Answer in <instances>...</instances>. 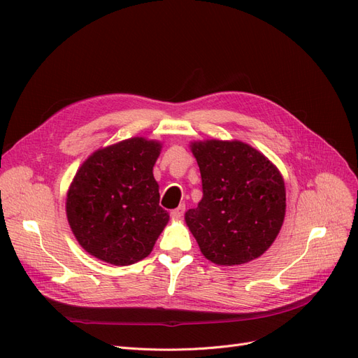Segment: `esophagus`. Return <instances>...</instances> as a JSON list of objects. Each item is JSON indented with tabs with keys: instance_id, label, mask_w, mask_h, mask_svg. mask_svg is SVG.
Wrapping results in <instances>:
<instances>
[{
	"instance_id": "34e87169",
	"label": "esophagus",
	"mask_w": 358,
	"mask_h": 358,
	"mask_svg": "<svg viewBox=\"0 0 358 358\" xmlns=\"http://www.w3.org/2000/svg\"><path fill=\"white\" fill-rule=\"evenodd\" d=\"M184 211H186V205L181 203V205L178 206V208L171 211V217H172V218H181V217L184 215Z\"/></svg>"
}]
</instances>
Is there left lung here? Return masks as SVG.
<instances>
[{
	"label": "left lung",
	"instance_id": "left-lung-1",
	"mask_svg": "<svg viewBox=\"0 0 358 358\" xmlns=\"http://www.w3.org/2000/svg\"><path fill=\"white\" fill-rule=\"evenodd\" d=\"M202 201L186 223L202 255L215 264H242L266 251L285 214L282 177L256 148L241 141L193 143Z\"/></svg>",
	"mask_w": 358,
	"mask_h": 358
}]
</instances>
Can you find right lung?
<instances>
[{
  "instance_id": "obj_1",
  "label": "right lung",
  "mask_w": 358,
  "mask_h": 358,
  "mask_svg": "<svg viewBox=\"0 0 358 358\" xmlns=\"http://www.w3.org/2000/svg\"><path fill=\"white\" fill-rule=\"evenodd\" d=\"M159 153V143L136 136L98 150L80 166L66 217L89 255L128 266L152 252L169 220L153 177Z\"/></svg>"
}]
</instances>
